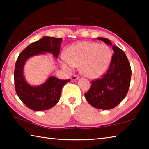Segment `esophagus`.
I'll list each match as a JSON object with an SVG mask.
<instances>
[{
    "instance_id": "34e87169",
    "label": "esophagus",
    "mask_w": 149,
    "mask_h": 149,
    "mask_svg": "<svg viewBox=\"0 0 149 149\" xmlns=\"http://www.w3.org/2000/svg\"><path fill=\"white\" fill-rule=\"evenodd\" d=\"M79 77L78 76V75H73L72 76V80H73V81H75V80H76V79H77L78 78H79Z\"/></svg>"
}]
</instances>
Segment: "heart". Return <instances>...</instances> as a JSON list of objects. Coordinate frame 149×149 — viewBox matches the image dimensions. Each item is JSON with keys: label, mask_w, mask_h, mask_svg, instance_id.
<instances>
[{"label": "heart", "mask_w": 149, "mask_h": 149, "mask_svg": "<svg viewBox=\"0 0 149 149\" xmlns=\"http://www.w3.org/2000/svg\"><path fill=\"white\" fill-rule=\"evenodd\" d=\"M67 60L63 61L64 68L70 70L74 65H79L81 74L95 79L107 71L112 58L109 47L95 42H80L68 48Z\"/></svg>", "instance_id": "heart-1"}]
</instances>
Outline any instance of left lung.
<instances>
[{
    "label": "left lung",
    "instance_id": "8db88e82",
    "mask_svg": "<svg viewBox=\"0 0 149 149\" xmlns=\"http://www.w3.org/2000/svg\"><path fill=\"white\" fill-rule=\"evenodd\" d=\"M97 39L112 45L109 39ZM112 49L114 53L107 72L100 78L93 80L90 89L85 93L87 102L99 109L115 108L127 95L130 85L132 69L129 60L120 48L112 46Z\"/></svg>",
    "mask_w": 149,
    "mask_h": 149
}]
</instances>
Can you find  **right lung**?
<instances>
[{
    "instance_id": "obj_1",
    "label": "right lung",
    "mask_w": 149,
    "mask_h": 149,
    "mask_svg": "<svg viewBox=\"0 0 149 149\" xmlns=\"http://www.w3.org/2000/svg\"><path fill=\"white\" fill-rule=\"evenodd\" d=\"M62 39L51 37H42L28 45L17 57L14 75L15 89L19 99L31 110L41 111L53 107L59 101L63 86L70 81V79L62 80L51 76L43 84L32 87L27 84L23 75L24 65L30 57L48 52L58 58Z\"/></svg>"
}]
</instances>
